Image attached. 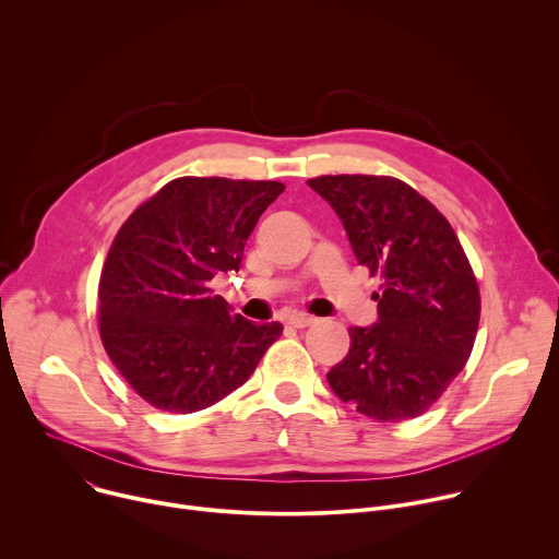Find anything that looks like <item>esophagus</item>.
Returning <instances> with one entry per match:
<instances>
[{
	"label": "esophagus",
	"instance_id": "obj_1",
	"mask_svg": "<svg viewBox=\"0 0 559 559\" xmlns=\"http://www.w3.org/2000/svg\"><path fill=\"white\" fill-rule=\"evenodd\" d=\"M313 323V318L307 316V313H289L287 316V325L296 328V330H302V328H309Z\"/></svg>",
	"mask_w": 559,
	"mask_h": 559
}]
</instances>
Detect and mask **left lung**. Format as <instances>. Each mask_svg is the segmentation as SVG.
<instances>
[{
  "label": "left lung",
  "mask_w": 559,
  "mask_h": 559,
  "mask_svg": "<svg viewBox=\"0 0 559 559\" xmlns=\"http://www.w3.org/2000/svg\"><path fill=\"white\" fill-rule=\"evenodd\" d=\"M307 186L343 221L358 265L382 278L378 321L349 328V354L328 382L373 420L418 418L466 365L480 323V289L457 236L393 177L328 175Z\"/></svg>",
  "instance_id": "8db88e82"
}]
</instances>
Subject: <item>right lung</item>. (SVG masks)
I'll list each match as a JSON object with an SVG mask.
<instances>
[{
    "mask_svg": "<svg viewBox=\"0 0 559 559\" xmlns=\"http://www.w3.org/2000/svg\"><path fill=\"white\" fill-rule=\"evenodd\" d=\"M278 181L181 177L117 231L99 281V334L128 384L156 409L192 414L241 386L281 323L257 325L210 281L238 272Z\"/></svg>",
    "mask_w": 559,
    "mask_h": 559,
    "instance_id": "obj_1",
    "label": "right lung"
}]
</instances>
